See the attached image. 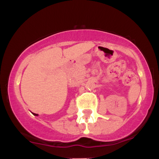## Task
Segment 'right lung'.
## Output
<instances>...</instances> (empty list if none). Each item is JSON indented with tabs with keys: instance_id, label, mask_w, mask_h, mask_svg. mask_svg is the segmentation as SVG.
I'll return each instance as SVG.
<instances>
[{
	"instance_id": "add662e5",
	"label": "right lung",
	"mask_w": 159,
	"mask_h": 159,
	"mask_svg": "<svg viewBox=\"0 0 159 159\" xmlns=\"http://www.w3.org/2000/svg\"><path fill=\"white\" fill-rule=\"evenodd\" d=\"M34 115H35V116H37L38 114H34Z\"/></svg>"
}]
</instances>
